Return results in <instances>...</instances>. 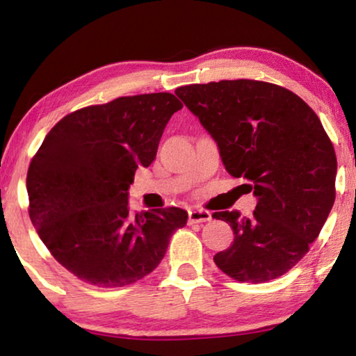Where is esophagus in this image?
<instances>
[{
    "instance_id": "esophagus-1",
    "label": "esophagus",
    "mask_w": 356,
    "mask_h": 356,
    "mask_svg": "<svg viewBox=\"0 0 356 356\" xmlns=\"http://www.w3.org/2000/svg\"><path fill=\"white\" fill-rule=\"evenodd\" d=\"M212 220V213L209 211H202V209H193L189 211V222L199 223V222H209Z\"/></svg>"
}]
</instances>
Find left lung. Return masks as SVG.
Instances as JSON below:
<instances>
[{"label":"left lung","mask_w":356,"mask_h":356,"mask_svg":"<svg viewBox=\"0 0 356 356\" xmlns=\"http://www.w3.org/2000/svg\"><path fill=\"white\" fill-rule=\"evenodd\" d=\"M175 94L216 140L227 172L257 199L252 217L212 213L233 230L213 262L240 282L284 275L308 252L335 201L337 159L318 115L293 92L261 81L193 84Z\"/></svg>","instance_id":"left-lung-1"}]
</instances>
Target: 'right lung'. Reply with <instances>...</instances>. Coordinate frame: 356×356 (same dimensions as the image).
Instances as JSON below:
<instances>
[{
    "instance_id": "1",
    "label": "right lung",
    "mask_w": 356,
    "mask_h": 356,
    "mask_svg": "<svg viewBox=\"0 0 356 356\" xmlns=\"http://www.w3.org/2000/svg\"><path fill=\"white\" fill-rule=\"evenodd\" d=\"M183 104L173 94L120 97L53 126L27 172L29 216L53 257L95 286H124L150 274L186 225L179 207L131 213L128 189L157 155Z\"/></svg>"
}]
</instances>
